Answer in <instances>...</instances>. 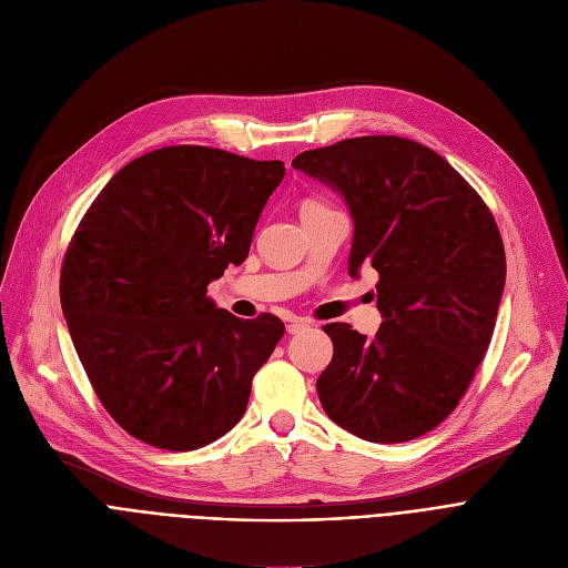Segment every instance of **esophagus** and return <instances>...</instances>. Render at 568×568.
I'll use <instances>...</instances> for the list:
<instances>
[{
  "label": "esophagus",
  "instance_id": "obj_1",
  "mask_svg": "<svg viewBox=\"0 0 568 568\" xmlns=\"http://www.w3.org/2000/svg\"><path fill=\"white\" fill-rule=\"evenodd\" d=\"M311 324L306 322V320H298V317H292V320H287V333L290 335H296V333H301V331H306Z\"/></svg>",
  "mask_w": 568,
  "mask_h": 568
}]
</instances>
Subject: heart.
<instances>
[{
    "instance_id": "heart-1",
    "label": "heart",
    "mask_w": 568,
    "mask_h": 568,
    "mask_svg": "<svg viewBox=\"0 0 568 568\" xmlns=\"http://www.w3.org/2000/svg\"><path fill=\"white\" fill-rule=\"evenodd\" d=\"M306 203H315V201H306Z\"/></svg>"
}]
</instances>
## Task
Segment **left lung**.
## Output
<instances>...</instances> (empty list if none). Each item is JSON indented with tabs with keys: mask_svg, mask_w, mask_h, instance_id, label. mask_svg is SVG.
Wrapping results in <instances>:
<instances>
[{
	"mask_svg": "<svg viewBox=\"0 0 568 568\" xmlns=\"http://www.w3.org/2000/svg\"><path fill=\"white\" fill-rule=\"evenodd\" d=\"M292 166L343 194L349 274L379 272L374 339L345 322L324 326L333 358L320 402L369 443L418 438L457 408L494 335L507 276L498 223L455 169L410 139H345Z\"/></svg>",
	"mask_w": 568,
	"mask_h": 568,
	"instance_id": "8db88e82",
	"label": "left lung"
}]
</instances>
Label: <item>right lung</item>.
Wrapping results in <instances>:
<instances>
[{"instance_id":"add662e5","label":"right lung","mask_w":568,"mask_h":568,"mask_svg":"<svg viewBox=\"0 0 568 568\" xmlns=\"http://www.w3.org/2000/svg\"><path fill=\"white\" fill-rule=\"evenodd\" d=\"M283 175L278 160L169 145L123 166L87 210L61 308L98 399L130 436L186 452L242 420L285 326L216 308L207 285L246 260Z\"/></svg>"}]
</instances>
